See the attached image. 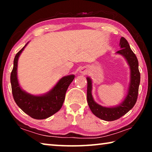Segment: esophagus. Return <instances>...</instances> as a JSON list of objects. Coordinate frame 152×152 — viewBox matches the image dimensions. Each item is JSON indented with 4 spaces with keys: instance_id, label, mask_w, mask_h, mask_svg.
<instances>
[{
    "instance_id": "1",
    "label": "esophagus",
    "mask_w": 152,
    "mask_h": 152,
    "mask_svg": "<svg viewBox=\"0 0 152 152\" xmlns=\"http://www.w3.org/2000/svg\"><path fill=\"white\" fill-rule=\"evenodd\" d=\"M79 72L80 73V74H86L87 73H88V71H87V69L86 68H81L80 69V70H79Z\"/></svg>"
}]
</instances>
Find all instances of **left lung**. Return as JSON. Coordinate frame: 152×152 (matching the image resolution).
<instances>
[{"label":"left lung","mask_w":152,"mask_h":152,"mask_svg":"<svg viewBox=\"0 0 152 152\" xmlns=\"http://www.w3.org/2000/svg\"><path fill=\"white\" fill-rule=\"evenodd\" d=\"M121 50L116 54L123 56L127 63L130 70V80L127 92L121 103L113 107H103L98 104L92 96V81L90 77H87V102L92 113L107 121H112L121 117L128 113L134 106L137 99L139 86L140 83V73L139 71L137 58L133 52L127 41L122 37L120 39Z\"/></svg>","instance_id":"8db88e82"}]
</instances>
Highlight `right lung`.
Here are the masks:
<instances>
[{
	"mask_svg": "<svg viewBox=\"0 0 152 152\" xmlns=\"http://www.w3.org/2000/svg\"><path fill=\"white\" fill-rule=\"evenodd\" d=\"M28 42L15 56L13 68L11 74L12 93L16 104L23 111L35 119H45L54 115L62 107L66 92L75 76H65L59 80L56 85L44 94L35 95L20 87L17 77L18 60Z\"/></svg>",
	"mask_w": 152,
	"mask_h": 152,
	"instance_id": "add662e5",
	"label": "right lung"
}]
</instances>
